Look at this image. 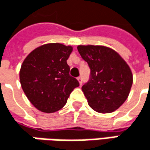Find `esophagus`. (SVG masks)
I'll return each mask as SVG.
<instances>
[{
    "label": "esophagus",
    "mask_w": 150,
    "mask_h": 150,
    "mask_svg": "<svg viewBox=\"0 0 150 150\" xmlns=\"http://www.w3.org/2000/svg\"><path fill=\"white\" fill-rule=\"evenodd\" d=\"M77 80H78V81H79V84H80V85H81V84H82V79H81V76H80V77H78V78H77Z\"/></svg>",
    "instance_id": "esophagus-1"
}]
</instances>
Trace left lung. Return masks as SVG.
<instances>
[{"label":"left lung","mask_w":150,"mask_h":150,"mask_svg":"<svg viewBox=\"0 0 150 150\" xmlns=\"http://www.w3.org/2000/svg\"><path fill=\"white\" fill-rule=\"evenodd\" d=\"M90 68V79L81 87L89 107L102 114L114 112L127 100L133 83L129 66L114 49L101 45H79Z\"/></svg>","instance_id":"obj_1"}]
</instances>
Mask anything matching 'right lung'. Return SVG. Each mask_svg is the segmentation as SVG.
<instances>
[{
    "label": "right lung",
    "mask_w": 150,
    "mask_h": 150,
    "mask_svg": "<svg viewBox=\"0 0 150 150\" xmlns=\"http://www.w3.org/2000/svg\"><path fill=\"white\" fill-rule=\"evenodd\" d=\"M72 51V46L47 43L34 49L23 61L20 82L26 96L38 110H60L79 86L78 81L69 75L67 63Z\"/></svg>",
    "instance_id": "obj_1"
}]
</instances>
